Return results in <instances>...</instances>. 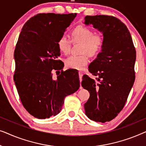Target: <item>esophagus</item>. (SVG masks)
<instances>
[{
    "label": "esophagus",
    "mask_w": 146,
    "mask_h": 146,
    "mask_svg": "<svg viewBox=\"0 0 146 146\" xmlns=\"http://www.w3.org/2000/svg\"><path fill=\"white\" fill-rule=\"evenodd\" d=\"M78 74H79V77H80V82H82V76H83V72H81V71H80L79 72H78Z\"/></svg>",
    "instance_id": "34e87169"
}]
</instances>
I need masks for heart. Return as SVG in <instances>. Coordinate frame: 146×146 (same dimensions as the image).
Listing matches in <instances>:
<instances>
[{"instance_id": "1", "label": "heart", "mask_w": 146, "mask_h": 146, "mask_svg": "<svg viewBox=\"0 0 146 146\" xmlns=\"http://www.w3.org/2000/svg\"><path fill=\"white\" fill-rule=\"evenodd\" d=\"M74 40L82 43L81 55H72L66 60L65 64L68 68L83 70L89 63L88 55L95 56L103 48L104 38L100 35H95L93 30L83 25L78 26L72 32ZM58 47L61 52L67 54L70 50V40L66 35H62L57 40Z\"/></svg>"}]
</instances>
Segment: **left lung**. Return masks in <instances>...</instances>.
<instances>
[{
	"mask_svg": "<svg viewBox=\"0 0 146 146\" xmlns=\"http://www.w3.org/2000/svg\"><path fill=\"white\" fill-rule=\"evenodd\" d=\"M86 25L102 32L104 46L88 70L96 80L84 76L82 86L90 92L84 104L86 115L104 123L115 118L123 109L135 80L136 52L129 31L111 16H86Z\"/></svg>",
	"mask_w": 146,
	"mask_h": 146,
	"instance_id": "1",
	"label": "left lung"
}]
</instances>
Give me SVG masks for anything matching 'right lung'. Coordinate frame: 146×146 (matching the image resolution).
<instances>
[{
    "label": "right lung",
    "mask_w": 146,
    "mask_h": 146,
    "mask_svg": "<svg viewBox=\"0 0 146 146\" xmlns=\"http://www.w3.org/2000/svg\"><path fill=\"white\" fill-rule=\"evenodd\" d=\"M76 15L38 14L21 30L14 52V81L23 106L36 118L57 115L64 98L80 88L79 77L74 70H62L57 45L58 39ZM53 70H61L56 80L52 78Z\"/></svg>",
    "instance_id": "add662e5"
}]
</instances>
